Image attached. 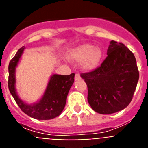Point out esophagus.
I'll return each instance as SVG.
<instances>
[{"label":"esophagus","instance_id":"1","mask_svg":"<svg viewBox=\"0 0 148 148\" xmlns=\"http://www.w3.org/2000/svg\"><path fill=\"white\" fill-rule=\"evenodd\" d=\"M81 78V75L79 73H75V80H79Z\"/></svg>","mask_w":148,"mask_h":148}]
</instances>
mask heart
Instances as JSON below:
<instances>
[{
    "mask_svg": "<svg viewBox=\"0 0 148 148\" xmlns=\"http://www.w3.org/2000/svg\"><path fill=\"white\" fill-rule=\"evenodd\" d=\"M70 57L75 61H84V67L87 70H92L98 66L101 58V52L99 48L91 44H84L70 53Z\"/></svg>",
    "mask_w": 148,
    "mask_h": 148,
    "instance_id": "1",
    "label": "heart"
}]
</instances>
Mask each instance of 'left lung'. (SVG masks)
Wrapping results in <instances>:
<instances>
[{
    "label": "left lung",
    "mask_w": 148,
    "mask_h": 148,
    "mask_svg": "<svg viewBox=\"0 0 148 148\" xmlns=\"http://www.w3.org/2000/svg\"><path fill=\"white\" fill-rule=\"evenodd\" d=\"M101 66L81 73L88 89L87 100L101 114L125 109L133 99L139 73L135 56L122 43L112 40Z\"/></svg>",
    "instance_id": "1"
}]
</instances>
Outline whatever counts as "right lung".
Listing matches in <instances>:
<instances>
[{
	"label": "right lung",
	"instance_id": "obj_1",
	"mask_svg": "<svg viewBox=\"0 0 148 148\" xmlns=\"http://www.w3.org/2000/svg\"><path fill=\"white\" fill-rule=\"evenodd\" d=\"M24 47L18 49L9 64L8 87L12 95L23 113L35 119L47 120L59 116L66 104V97L70 87L74 82L75 74L68 75H53L51 77L42 99L38 103L29 105L21 100L15 90V70L20 59Z\"/></svg>",
	"mask_w": 148,
	"mask_h": 148
}]
</instances>
